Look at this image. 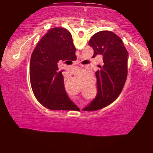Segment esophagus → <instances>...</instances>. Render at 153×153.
Returning <instances> with one entry per match:
<instances>
[{
	"mask_svg": "<svg viewBox=\"0 0 153 153\" xmlns=\"http://www.w3.org/2000/svg\"><path fill=\"white\" fill-rule=\"evenodd\" d=\"M79 63V61H77V63Z\"/></svg>",
	"mask_w": 153,
	"mask_h": 153,
	"instance_id": "obj_1",
	"label": "esophagus"
}]
</instances>
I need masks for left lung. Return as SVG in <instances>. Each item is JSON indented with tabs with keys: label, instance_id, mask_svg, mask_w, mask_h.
I'll return each mask as SVG.
<instances>
[{
	"label": "left lung",
	"instance_id": "left-lung-1",
	"mask_svg": "<svg viewBox=\"0 0 153 153\" xmlns=\"http://www.w3.org/2000/svg\"><path fill=\"white\" fill-rule=\"evenodd\" d=\"M88 45L94 55L103 56V65L96 72L97 94L85 108L97 111L114 101L122 90L128 76V53L121 38L110 31H100L93 35Z\"/></svg>",
	"mask_w": 153,
	"mask_h": 153
}]
</instances>
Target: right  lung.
Returning <instances> with one entry per match:
<instances>
[{"mask_svg": "<svg viewBox=\"0 0 153 153\" xmlns=\"http://www.w3.org/2000/svg\"><path fill=\"white\" fill-rule=\"evenodd\" d=\"M76 49L71 33L65 28H52L33 50L30 60L31 86L36 98L51 110L75 109L67 94L59 61H76Z\"/></svg>", "mask_w": 153, "mask_h": 153, "instance_id": "obj_1", "label": "right lung"}]
</instances>
